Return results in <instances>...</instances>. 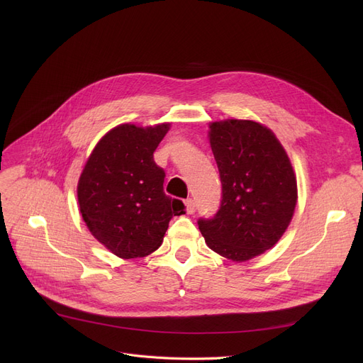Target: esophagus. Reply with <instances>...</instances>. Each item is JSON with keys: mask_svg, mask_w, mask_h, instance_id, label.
Listing matches in <instances>:
<instances>
[{"mask_svg": "<svg viewBox=\"0 0 363 363\" xmlns=\"http://www.w3.org/2000/svg\"><path fill=\"white\" fill-rule=\"evenodd\" d=\"M185 211L188 215H193L196 212V203L193 199H186L185 200Z\"/></svg>", "mask_w": 363, "mask_h": 363, "instance_id": "1", "label": "esophagus"}]
</instances>
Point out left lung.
Masks as SVG:
<instances>
[{"instance_id":"left-lung-1","label":"left lung","mask_w":363,"mask_h":363,"mask_svg":"<svg viewBox=\"0 0 363 363\" xmlns=\"http://www.w3.org/2000/svg\"><path fill=\"white\" fill-rule=\"evenodd\" d=\"M219 169L222 200L216 215L199 219L206 244L234 262L272 249L297 203L290 159L274 132L253 121L213 122L208 130Z\"/></svg>"}]
</instances>
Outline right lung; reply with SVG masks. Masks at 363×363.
Wrapping results in <instances>:
<instances>
[{
	"label": "right lung",
	"instance_id": "1",
	"mask_svg": "<svg viewBox=\"0 0 363 363\" xmlns=\"http://www.w3.org/2000/svg\"><path fill=\"white\" fill-rule=\"evenodd\" d=\"M170 123H123L95 145L78 182V201L89 233L122 259L144 257L163 242L169 220L184 203L164 194V170L152 152Z\"/></svg>",
	"mask_w": 363,
	"mask_h": 363
}]
</instances>
